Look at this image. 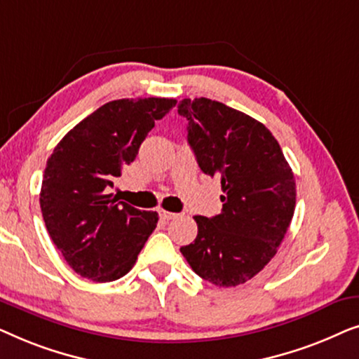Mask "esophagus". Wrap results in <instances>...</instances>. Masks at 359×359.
<instances>
[{
    "label": "esophagus",
    "instance_id": "esophagus-1",
    "mask_svg": "<svg viewBox=\"0 0 359 359\" xmlns=\"http://www.w3.org/2000/svg\"><path fill=\"white\" fill-rule=\"evenodd\" d=\"M160 217L163 220H171V219H176L178 217V214L175 212H168V210H160Z\"/></svg>",
    "mask_w": 359,
    "mask_h": 359
}]
</instances>
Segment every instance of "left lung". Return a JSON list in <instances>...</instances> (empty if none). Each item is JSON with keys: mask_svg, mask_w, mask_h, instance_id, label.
Returning a JSON list of instances; mask_svg holds the SVG:
<instances>
[{"mask_svg": "<svg viewBox=\"0 0 359 359\" xmlns=\"http://www.w3.org/2000/svg\"><path fill=\"white\" fill-rule=\"evenodd\" d=\"M188 144L203 173L220 178L222 212L194 215L198 237L181 247L193 271L220 287L247 283L276 255L296 209V181L271 132L208 97L183 100Z\"/></svg>", "mask_w": 359, "mask_h": 359, "instance_id": "1", "label": "left lung"}]
</instances>
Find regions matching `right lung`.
<instances>
[{"label":"right lung","instance_id":"1","mask_svg":"<svg viewBox=\"0 0 359 359\" xmlns=\"http://www.w3.org/2000/svg\"><path fill=\"white\" fill-rule=\"evenodd\" d=\"M176 100L139 97L106 102L73 127L47 160L41 188L46 227L73 271L96 283L116 281L135 264L158 214L106 194L122 168Z\"/></svg>","mask_w":359,"mask_h":359}]
</instances>
